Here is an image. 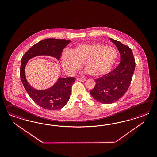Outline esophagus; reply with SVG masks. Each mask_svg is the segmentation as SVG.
<instances>
[{
  "instance_id": "1",
  "label": "esophagus",
  "mask_w": 157,
  "mask_h": 157,
  "mask_svg": "<svg viewBox=\"0 0 157 157\" xmlns=\"http://www.w3.org/2000/svg\"><path fill=\"white\" fill-rule=\"evenodd\" d=\"M76 80L78 81H81V82H85L86 81V79L84 78H76Z\"/></svg>"
}]
</instances>
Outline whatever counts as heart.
<instances>
[{
	"mask_svg": "<svg viewBox=\"0 0 157 157\" xmlns=\"http://www.w3.org/2000/svg\"><path fill=\"white\" fill-rule=\"evenodd\" d=\"M117 59L114 48L100 43L79 44L71 51L65 50L62 54V65L67 74H74L83 63L87 72L94 77L108 73Z\"/></svg>",
	"mask_w": 157,
	"mask_h": 157,
	"instance_id": "heart-1",
	"label": "heart"
}]
</instances>
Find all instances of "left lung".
Wrapping results in <instances>:
<instances>
[{
  "label": "left lung",
  "instance_id": "left-lung-1",
  "mask_svg": "<svg viewBox=\"0 0 157 157\" xmlns=\"http://www.w3.org/2000/svg\"><path fill=\"white\" fill-rule=\"evenodd\" d=\"M117 48L120 63L114 70L95 79V87L90 91L91 96L102 104L114 103L128 90L135 68V61L130 48L114 39L109 38Z\"/></svg>",
  "mask_w": 157,
  "mask_h": 157
}]
</instances>
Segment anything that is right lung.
<instances>
[{"label":"right lung","instance_id":"1","mask_svg":"<svg viewBox=\"0 0 157 157\" xmlns=\"http://www.w3.org/2000/svg\"><path fill=\"white\" fill-rule=\"evenodd\" d=\"M70 40L47 38L36 44L24 54L21 61L20 76L24 87L34 102L44 109H60L70 99L71 87L75 78H59L53 85L45 90H37L28 82L25 76V67L30 59L37 56H48L59 61L62 51Z\"/></svg>","mask_w":157,"mask_h":157}]
</instances>
